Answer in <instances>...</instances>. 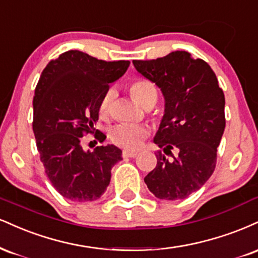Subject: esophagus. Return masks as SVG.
<instances>
[{"mask_svg":"<svg viewBox=\"0 0 258 258\" xmlns=\"http://www.w3.org/2000/svg\"><path fill=\"white\" fill-rule=\"evenodd\" d=\"M136 156H137V151H131V150L122 151V157H136Z\"/></svg>","mask_w":258,"mask_h":258,"instance_id":"esophagus-1","label":"esophagus"}]
</instances>
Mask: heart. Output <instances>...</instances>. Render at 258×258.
<instances>
[{
	"instance_id": "1",
	"label": "heart",
	"mask_w": 258,
	"mask_h": 258,
	"mask_svg": "<svg viewBox=\"0 0 258 258\" xmlns=\"http://www.w3.org/2000/svg\"><path fill=\"white\" fill-rule=\"evenodd\" d=\"M130 91H131L133 98L144 108L149 104H155L157 101L156 86L148 79H136L130 85ZM114 99H115V90L113 88L108 89L102 96L98 105L99 115L102 117L109 116ZM148 135L149 130L147 127L130 125V123H120V125H116L113 128H110L109 139L117 147L128 149V150H135V149L141 147L143 141L148 137Z\"/></svg>"
}]
</instances>
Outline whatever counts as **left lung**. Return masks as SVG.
I'll use <instances>...</instances> for the list:
<instances>
[{"label": "left lung", "instance_id": "obj_1", "mask_svg": "<svg viewBox=\"0 0 258 258\" xmlns=\"http://www.w3.org/2000/svg\"><path fill=\"white\" fill-rule=\"evenodd\" d=\"M136 70L155 83L164 97V114L154 137L162 149L157 164L144 178L155 197L184 200L213 174L225 131V95L209 64L187 51L156 60H135ZM178 154L169 161L165 155Z\"/></svg>", "mask_w": 258, "mask_h": 258}]
</instances>
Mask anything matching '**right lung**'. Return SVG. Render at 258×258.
I'll list each match as a JSON object with an SVG mask.
<instances>
[{
    "label": "right lung",
    "instance_id": "1",
    "mask_svg": "<svg viewBox=\"0 0 258 258\" xmlns=\"http://www.w3.org/2000/svg\"><path fill=\"white\" fill-rule=\"evenodd\" d=\"M130 61L107 62L79 50L63 52L40 74L33 97V133L45 173L61 196L73 202L98 200L122 160L115 145L82 148L94 132L98 105L109 84L122 77ZM95 137L103 142L102 133Z\"/></svg>",
    "mask_w": 258,
    "mask_h": 258
}]
</instances>
